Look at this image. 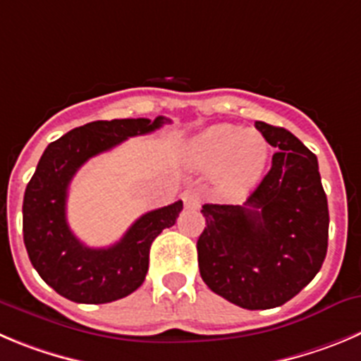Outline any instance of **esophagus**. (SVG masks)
Instances as JSON below:
<instances>
[{
	"instance_id": "1",
	"label": "esophagus",
	"mask_w": 361,
	"mask_h": 361,
	"mask_svg": "<svg viewBox=\"0 0 361 361\" xmlns=\"http://www.w3.org/2000/svg\"><path fill=\"white\" fill-rule=\"evenodd\" d=\"M183 203L185 208H188V210H197L201 207V196L197 188H187L183 192Z\"/></svg>"
}]
</instances>
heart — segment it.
<instances>
[{
  "mask_svg": "<svg viewBox=\"0 0 361 361\" xmlns=\"http://www.w3.org/2000/svg\"><path fill=\"white\" fill-rule=\"evenodd\" d=\"M269 158V142L255 130L217 124L187 146V161L201 173H215V190L230 201L257 187Z\"/></svg>",
  "mask_w": 361,
  "mask_h": 361,
  "instance_id": "heart-1",
  "label": "heart"
}]
</instances>
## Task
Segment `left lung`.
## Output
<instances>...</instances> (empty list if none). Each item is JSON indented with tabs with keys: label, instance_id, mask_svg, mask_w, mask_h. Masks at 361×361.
I'll use <instances>...</instances> for the list:
<instances>
[{
	"label": "left lung",
	"instance_id": "1",
	"mask_svg": "<svg viewBox=\"0 0 361 361\" xmlns=\"http://www.w3.org/2000/svg\"><path fill=\"white\" fill-rule=\"evenodd\" d=\"M276 147L272 167L240 204H203V281L245 310L285 305L315 278L328 251L329 212L317 157L285 128L257 121Z\"/></svg>",
	"mask_w": 361,
	"mask_h": 361
}]
</instances>
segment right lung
<instances>
[{"label":"right lung","mask_w":361,"mask_h":361,"mask_svg":"<svg viewBox=\"0 0 361 361\" xmlns=\"http://www.w3.org/2000/svg\"><path fill=\"white\" fill-rule=\"evenodd\" d=\"M169 123L151 119L94 121L49 144L37 164L23 201V237L32 265L60 295L74 302L103 305L140 287L149 267V249L165 228L174 226L183 203L139 217L110 247H89L67 224V188L89 158Z\"/></svg>","instance_id":"obj_1"}]
</instances>
